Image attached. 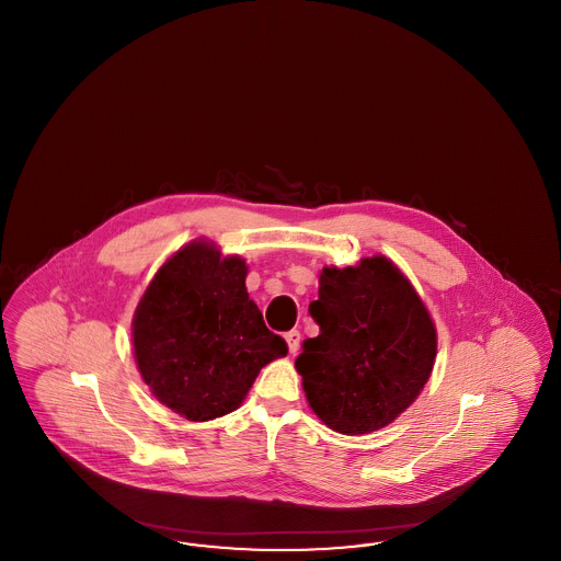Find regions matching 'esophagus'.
<instances>
[{"label": "esophagus", "mask_w": 561, "mask_h": 561, "mask_svg": "<svg viewBox=\"0 0 561 561\" xmlns=\"http://www.w3.org/2000/svg\"><path fill=\"white\" fill-rule=\"evenodd\" d=\"M286 343H288L290 353H296L298 347H300V332H298V330H290V332H286Z\"/></svg>", "instance_id": "obj_1"}]
</instances>
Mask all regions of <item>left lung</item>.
<instances>
[{
	"instance_id": "8db88e82",
	"label": "left lung",
	"mask_w": 561,
	"mask_h": 561,
	"mask_svg": "<svg viewBox=\"0 0 561 561\" xmlns=\"http://www.w3.org/2000/svg\"><path fill=\"white\" fill-rule=\"evenodd\" d=\"M309 313L320 334L302 343L296 370L313 412L345 435L393 423L419 398L437 351L412 284L385 256L325 267Z\"/></svg>"
}]
</instances>
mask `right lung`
<instances>
[{
  "label": "right lung",
  "mask_w": 561,
  "mask_h": 561,
  "mask_svg": "<svg viewBox=\"0 0 561 561\" xmlns=\"http://www.w3.org/2000/svg\"><path fill=\"white\" fill-rule=\"evenodd\" d=\"M238 256L193 241L158 271L133 321L134 355L151 393L188 421L240 408L263 366L288 345L245 290Z\"/></svg>",
  "instance_id": "add662e5"
}]
</instances>
